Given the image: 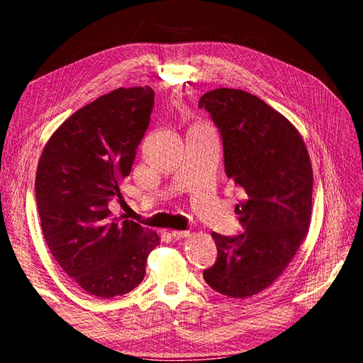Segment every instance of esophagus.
<instances>
[{
	"instance_id": "esophagus-1",
	"label": "esophagus",
	"mask_w": 363,
	"mask_h": 363,
	"mask_svg": "<svg viewBox=\"0 0 363 363\" xmlns=\"http://www.w3.org/2000/svg\"><path fill=\"white\" fill-rule=\"evenodd\" d=\"M174 239H183V238H186V236H189V232H186V230H174V232H171L169 233Z\"/></svg>"
}]
</instances>
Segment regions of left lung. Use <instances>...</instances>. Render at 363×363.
<instances>
[{
    "instance_id": "left-lung-1",
    "label": "left lung",
    "mask_w": 363,
    "mask_h": 363,
    "mask_svg": "<svg viewBox=\"0 0 363 363\" xmlns=\"http://www.w3.org/2000/svg\"><path fill=\"white\" fill-rule=\"evenodd\" d=\"M199 107L221 135L225 175L245 199L236 206L244 233H212L218 257L203 277L219 294L248 298L279 279L306 238L313 189L309 152L289 121L256 95L221 87L204 94Z\"/></svg>"
}]
</instances>
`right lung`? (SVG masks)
Instances as JSON below:
<instances>
[{"label": "right lung", "instance_id": "add662e5", "mask_svg": "<svg viewBox=\"0 0 363 363\" xmlns=\"http://www.w3.org/2000/svg\"><path fill=\"white\" fill-rule=\"evenodd\" d=\"M152 106L150 86L119 87L65 121L39 159L43 238L62 269L100 298L133 291L160 244L156 232L108 211L113 199L124 200L119 184L131 172Z\"/></svg>", "mask_w": 363, "mask_h": 363}]
</instances>
